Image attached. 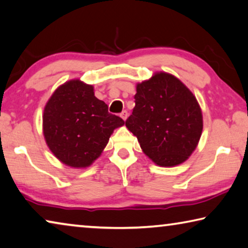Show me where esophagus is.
Returning <instances> with one entry per match:
<instances>
[{"mask_svg": "<svg viewBox=\"0 0 248 248\" xmlns=\"http://www.w3.org/2000/svg\"><path fill=\"white\" fill-rule=\"evenodd\" d=\"M120 117H121V118H123V119H124V120H125V119H127V118H128V112H127V111H125V110H124V111L120 113Z\"/></svg>", "mask_w": 248, "mask_h": 248, "instance_id": "obj_1", "label": "esophagus"}]
</instances>
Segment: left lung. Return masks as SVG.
Masks as SVG:
<instances>
[{
	"label": "left lung",
	"instance_id": "8db88e82",
	"mask_svg": "<svg viewBox=\"0 0 248 248\" xmlns=\"http://www.w3.org/2000/svg\"><path fill=\"white\" fill-rule=\"evenodd\" d=\"M135 99L125 127L144 155L166 168L186 161L203 130L202 110L191 90L173 75L158 72L137 84Z\"/></svg>",
	"mask_w": 248,
	"mask_h": 248
}]
</instances>
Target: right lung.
<instances>
[{
	"instance_id": "1",
	"label": "right lung",
	"mask_w": 248,
	"mask_h": 248,
	"mask_svg": "<svg viewBox=\"0 0 248 248\" xmlns=\"http://www.w3.org/2000/svg\"><path fill=\"white\" fill-rule=\"evenodd\" d=\"M120 117L108 112V106L95 96L92 85L72 79L61 85L47 101L43 113L46 144L62 163L87 168L98 159Z\"/></svg>"
}]
</instances>
